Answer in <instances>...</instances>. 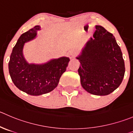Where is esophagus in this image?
<instances>
[{"mask_svg": "<svg viewBox=\"0 0 133 133\" xmlns=\"http://www.w3.org/2000/svg\"><path fill=\"white\" fill-rule=\"evenodd\" d=\"M76 52L74 51H70L69 52V54H68V56H69V57L70 58V59H72V58H74V57L76 56Z\"/></svg>", "mask_w": 133, "mask_h": 133, "instance_id": "obj_1", "label": "esophagus"}]
</instances>
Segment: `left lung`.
<instances>
[{
    "label": "left lung",
    "mask_w": 133,
    "mask_h": 133,
    "mask_svg": "<svg viewBox=\"0 0 133 133\" xmlns=\"http://www.w3.org/2000/svg\"><path fill=\"white\" fill-rule=\"evenodd\" d=\"M95 28L94 38H91L76 57L81 64L78 71L85 90L104 96L119 86L125 69L122 52L113 35L102 26Z\"/></svg>",
    "instance_id": "left-lung-1"
}]
</instances>
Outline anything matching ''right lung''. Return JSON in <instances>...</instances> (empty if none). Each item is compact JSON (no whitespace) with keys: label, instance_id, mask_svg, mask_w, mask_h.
<instances>
[{"label":"right lung","instance_id":"add662e5","mask_svg":"<svg viewBox=\"0 0 133 133\" xmlns=\"http://www.w3.org/2000/svg\"><path fill=\"white\" fill-rule=\"evenodd\" d=\"M40 29V26L37 25L21 35L14 47L8 63L9 73L15 85L22 91L33 96L54 90L70 61L69 57H63L43 64L26 63L23 55L24 44L35 38Z\"/></svg>","mask_w":133,"mask_h":133}]
</instances>
